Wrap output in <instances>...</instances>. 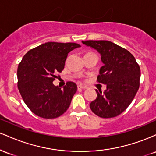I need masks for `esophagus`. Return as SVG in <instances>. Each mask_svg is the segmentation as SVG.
Returning a JSON list of instances; mask_svg holds the SVG:
<instances>
[{"instance_id": "obj_1", "label": "esophagus", "mask_w": 156, "mask_h": 156, "mask_svg": "<svg viewBox=\"0 0 156 156\" xmlns=\"http://www.w3.org/2000/svg\"><path fill=\"white\" fill-rule=\"evenodd\" d=\"M87 87H85V86L83 85H81V84H80V85L78 86V89H86Z\"/></svg>"}]
</instances>
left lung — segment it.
Returning <instances> with one entry per match:
<instances>
[{"label":"left lung","mask_w":156,"mask_h":156,"mask_svg":"<svg viewBox=\"0 0 156 156\" xmlns=\"http://www.w3.org/2000/svg\"><path fill=\"white\" fill-rule=\"evenodd\" d=\"M82 43L101 54L103 66L98 81L106 85L103 93L96 89L98 96L90 103L91 110L102 118L117 117L128 108L136 94L140 67L129 51L110 41L87 40Z\"/></svg>","instance_id":"obj_1"}]
</instances>
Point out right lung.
I'll list each match as a JSON object with an SVG mask.
<instances>
[{
	"label": "right lung",
	"instance_id": "1",
	"mask_svg": "<svg viewBox=\"0 0 156 156\" xmlns=\"http://www.w3.org/2000/svg\"><path fill=\"white\" fill-rule=\"evenodd\" d=\"M80 44L49 42L30 50L17 68V87L23 101L34 114L44 119L60 117L69 108L77 85L63 88L53 83L64 68L68 53Z\"/></svg>",
	"mask_w": 156,
	"mask_h": 156
}]
</instances>
